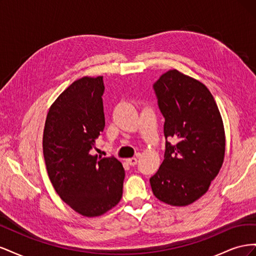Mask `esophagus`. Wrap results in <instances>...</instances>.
Returning a JSON list of instances; mask_svg holds the SVG:
<instances>
[{"label": "esophagus", "mask_w": 256, "mask_h": 256, "mask_svg": "<svg viewBox=\"0 0 256 256\" xmlns=\"http://www.w3.org/2000/svg\"><path fill=\"white\" fill-rule=\"evenodd\" d=\"M126 162H127V164H129L130 166H134L136 164L138 159L136 158H129V159H126Z\"/></svg>", "instance_id": "34e87169"}]
</instances>
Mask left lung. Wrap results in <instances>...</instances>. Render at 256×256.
I'll return each instance as SVG.
<instances>
[{"label": "left lung", "mask_w": 256, "mask_h": 256, "mask_svg": "<svg viewBox=\"0 0 256 256\" xmlns=\"http://www.w3.org/2000/svg\"><path fill=\"white\" fill-rule=\"evenodd\" d=\"M152 88L164 118V160L150 182L154 196L187 206L207 192L226 152L222 118L203 83L176 69L162 74ZM177 140L176 144L168 140Z\"/></svg>", "instance_id": "obj_1"}]
</instances>
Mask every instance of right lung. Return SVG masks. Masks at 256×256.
<instances>
[{
  "mask_svg": "<svg viewBox=\"0 0 256 256\" xmlns=\"http://www.w3.org/2000/svg\"><path fill=\"white\" fill-rule=\"evenodd\" d=\"M102 76L74 81L51 106L42 150L54 189L74 212L97 216L118 205L125 170L114 157L90 154L104 129Z\"/></svg>",
  "mask_w": 256,
  "mask_h": 256,
  "instance_id": "right-lung-1",
  "label": "right lung"
}]
</instances>
